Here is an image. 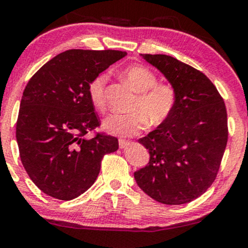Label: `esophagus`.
I'll return each instance as SVG.
<instances>
[{"mask_svg":"<svg viewBox=\"0 0 248 248\" xmlns=\"http://www.w3.org/2000/svg\"><path fill=\"white\" fill-rule=\"evenodd\" d=\"M130 144V142H128V141H126V140H119V147L121 148V149H124V148H127L128 146H129Z\"/></svg>","mask_w":248,"mask_h":248,"instance_id":"obj_1","label":"esophagus"}]
</instances>
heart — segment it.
<instances>
[{
    "label": "heart",
    "mask_w": 248,
    "mask_h": 248,
    "mask_svg": "<svg viewBox=\"0 0 248 248\" xmlns=\"http://www.w3.org/2000/svg\"><path fill=\"white\" fill-rule=\"evenodd\" d=\"M124 76L134 91L138 92L130 106L133 112L107 116L102 124L107 133L122 138L138 135L147 127V124L157 126L170 118L177 102V93L172 85L157 82L155 73L140 64L126 67ZM107 81V73H100L88 86L90 100L100 110L106 106Z\"/></svg>",
    "instance_id": "b5f03b06"
}]
</instances>
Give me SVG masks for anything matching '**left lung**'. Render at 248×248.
Wrapping results in <instances>:
<instances>
[{
    "label": "left lung",
    "mask_w": 248,
    "mask_h": 248,
    "mask_svg": "<svg viewBox=\"0 0 248 248\" xmlns=\"http://www.w3.org/2000/svg\"><path fill=\"white\" fill-rule=\"evenodd\" d=\"M175 87L170 118L139 140L149 162L134 172L142 191L167 205L186 204L211 186L227 143L224 100L201 71L167 55H142Z\"/></svg>",
    "instance_id": "left-lung-1"
}]
</instances>
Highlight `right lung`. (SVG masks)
Instances as JSON below:
<instances>
[{
    "label": "right lung",
    "instance_id": "add662e5",
    "mask_svg": "<svg viewBox=\"0 0 248 248\" xmlns=\"http://www.w3.org/2000/svg\"><path fill=\"white\" fill-rule=\"evenodd\" d=\"M116 50H67L53 57L24 88L16 124L19 157L31 181L51 197L71 201L92 186L118 139L100 126L88 96L90 82L124 58Z\"/></svg>",
    "mask_w": 248,
    "mask_h": 248
}]
</instances>
